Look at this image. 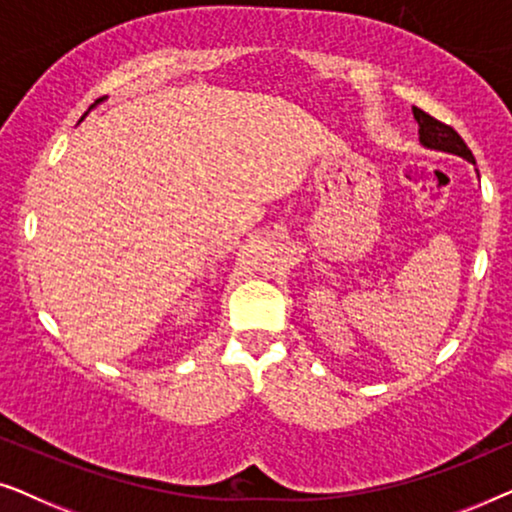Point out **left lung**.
Here are the masks:
<instances>
[{"instance_id": "1", "label": "left lung", "mask_w": 512, "mask_h": 512, "mask_svg": "<svg viewBox=\"0 0 512 512\" xmlns=\"http://www.w3.org/2000/svg\"><path fill=\"white\" fill-rule=\"evenodd\" d=\"M412 114H415V121L419 125V142L424 146H429V149H436V151L454 153V156L466 158L468 163H475L471 149H468L466 142L459 137V132L454 130L452 125L440 123L438 118L429 116L426 111L417 107H412Z\"/></svg>"}]
</instances>
